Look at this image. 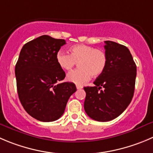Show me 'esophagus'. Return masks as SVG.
Here are the masks:
<instances>
[{"instance_id": "1", "label": "esophagus", "mask_w": 153, "mask_h": 153, "mask_svg": "<svg viewBox=\"0 0 153 153\" xmlns=\"http://www.w3.org/2000/svg\"><path fill=\"white\" fill-rule=\"evenodd\" d=\"M76 88L77 89H81V88H82V85H76Z\"/></svg>"}]
</instances>
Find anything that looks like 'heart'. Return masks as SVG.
Returning <instances> with one entry per match:
<instances>
[{
	"label": "heart",
	"mask_w": 153,
	"mask_h": 153,
	"mask_svg": "<svg viewBox=\"0 0 153 153\" xmlns=\"http://www.w3.org/2000/svg\"><path fill=\"white\" fill-rule=\"evenodd\" d=\"M69 51L70 55L59 51L56 59L59 66L65 71H70L78 63L79 69L71 71L67 76L68 80L76 85H83L91 76L94 78L98 77L107 68V56L101 49L85 44H78L71 46Z\"/></svg>",
	"instance_id": "obj_1"
}]
</instances>
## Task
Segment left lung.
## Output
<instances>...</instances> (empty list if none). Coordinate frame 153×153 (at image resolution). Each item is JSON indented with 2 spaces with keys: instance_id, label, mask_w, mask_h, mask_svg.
Wrapping results in <instances>:
<instances>
[{
  "instance_id": "1",
  "label": "left lung",
  "mask_w": 153,
  "mask_h": 153,
  "mask_svg": "<svg viewBox=\"0 0 153 153\" xmlns=\"http://www.w3.org/2000/svg\"><path fill=\"white\" fill-rule=\"evenodd\" d=\"M107 65L94 86L84 87V109L91 119L108 122L118 117L131 103L134 92L137 67L130 51L116 42H104Z\"/></svg>"
}]
</instances>
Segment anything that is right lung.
<instances>
[{"mask_svg": "<svg viewBox=\"0 0 153 153\" xmlns=\"http://www.w3.org/2000/svg\"><path fill=\"white\" fill-rule=\"evenodd\" d=\"M66 41L43 35L23 46L16 65L19 98L25 111L41 122H53L63 115L69 97L76 91L73 82H59L65 73L56 54Z\"/></svg>", "mask_w": 153, "mask_h": 153, "instance_id": "obj_1", "label": "right lung"}]
</instances>
